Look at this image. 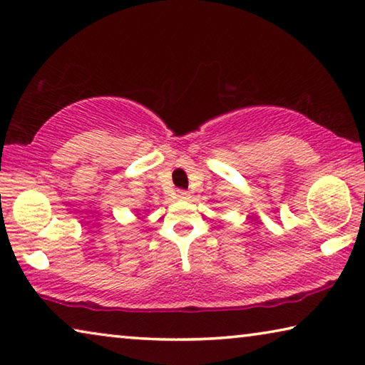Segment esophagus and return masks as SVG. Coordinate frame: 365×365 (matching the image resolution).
I'll return each instance as SVG.
<instances>
[{
  "label": "esophagus",
  "mask_w": 365,
  "mask_h": 365,
  "mask_svg": "<svg viewBox=\"0 0 365 365\" xmlns=\"http://www.w3.org/2000/svg\"><path fill=\"white\" fill-rule=\"evenodd\" d=\"M177 198L180 200V201H185V200L190 198V193L185 192V190H178V192H177Z\"/></svg>",
  "instance_id": "obj_1"
}]
</instances>
